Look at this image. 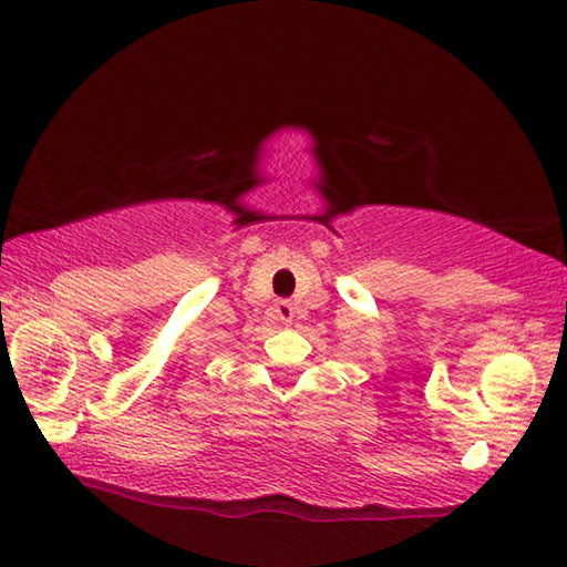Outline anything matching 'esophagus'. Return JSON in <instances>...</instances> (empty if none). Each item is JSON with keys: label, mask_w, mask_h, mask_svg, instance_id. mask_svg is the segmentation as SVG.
Instances as JSON below:
<instances>
[{"label": "esophagus", "mask_w": 567, "mask_h": 567, "mask_svg": "<svg viewBox=\"0 0 567 567\" xmlns=\"http://www.w3.org/2000/svg\"><path fill=\"white\" fill-rule=\"evenodd\" d=\"M275 315H277V320L292 322V318H295V307H292V302H287V300L275 302Z\"/></svg>", "instance_id": "obj_1"}]
</instances>
